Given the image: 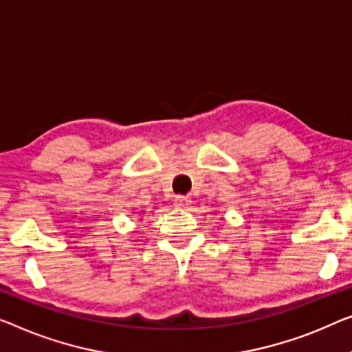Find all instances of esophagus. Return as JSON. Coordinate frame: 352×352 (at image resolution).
Masks as SVG:
<instances>
[{
	"mask_svg": "<svg viewBox=\"0 0 352 352\" xmlns=\"http://www.w3.org/2000/svg\"><path fill=\"white\" fill-rule=\"evenodd\" d=\"M174 202H175V207H178V208H186V207H190L191 199L188 197V196H177Z\"/></svg>",
	"mask_w": 352,
	"mask_h": 352,
	"instance_id": "obj_1",
	"label": "esophagus"
}]
</instances>
